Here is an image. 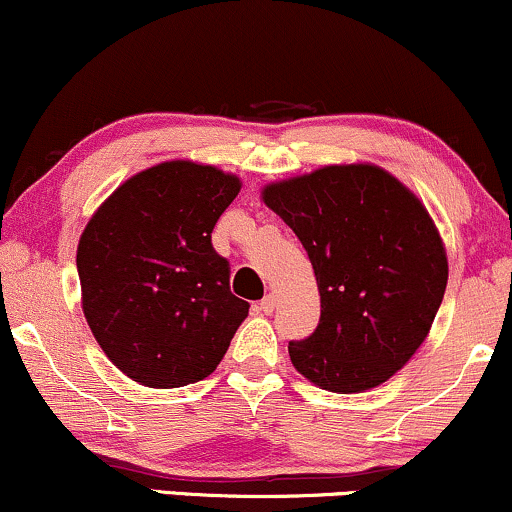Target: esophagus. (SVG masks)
<instances>
[{
	"label": "esophagus",
	"instance_id": "1",
	"mask_svg": "<svg viewBox=\"0 0 512 512\" xmlns=\"http://www.w3.org/2000/svg\"><path fill=\"white\" fill-rule=\"evenodd\" d=\"M275 304H278V299H275V294H266V297L261 299V311L266 316H270L275 311Z\"/></svg>",
	"mask_w": 512,
	"mask_h": 512
}]
</instances>
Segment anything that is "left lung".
<instances>
[{"label":"left lung","instance_id":"left-lung-1","mask_svg":"<svg viewBox=\"0 0 512 512\" xmlns=\"http://www.w3.org/2000/svg\"><path fill=\"white\" fill-rule=\"evenodd\" d=\"M314 266L321 321L290 342L294 369L330 393L386 383L429 335L448 256L429 210L369 162L328 165L261 191Z\"/></svg>","mask_w":512,"mask_h":512}]
</instances>
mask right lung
I'll use <instances>...</instances> for the list:
<instances>
[{
	"mask_svg": "<svg viewBox=\"0 0 512 512\" xmlns=\"http://www.w3.org/2000/svg\"><path fill=\"white\" fill-rule=\"evenodd\" d=\"M242 182L213 165L170 160L134 174L88 220L76 251L95 340L148 388L203 381L222 362L249 304L210 232Z\"/></svg>",
	"mask_w": 512,
	"mask_h": 512,
	"instance_id": "add662e5",
	"label": "right lung"
}]
</instances>
